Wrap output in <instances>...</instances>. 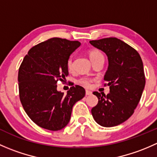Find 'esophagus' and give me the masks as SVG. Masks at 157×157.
Masks as SVG:
<instances>
[{
  "mask_svg": "<svg viewBox=\"0 0 157 157\" xmlns=\"http://www.w3.org/2000/svg\"><path fill=\"white\" fill-rule=\"evenodd\" d=\"M90 95H92V92L89 91V90H86V96H90Z\"/></svg>",
  "mask_w": 157,
  "mask_h": 157,
  "instance_id": "esophagus-1",
  "label": "esophagus"
}]
</instances>
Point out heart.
Wrapping results in <instances>:
<instances>
[{
  "label": "heart",
  "mask_w": 157,
  "mask_h": 157,
  "mask_svg": "<svg viewBox=\"0 0 157 157\" xmlns=\"http://www.w3.org/2000/svg\"><path fill=\"white\" fill-rule=\"evenodd\" d=\"M89 56H90V60L91 61H93V60H95L96 58H99V57H104L103 55H102V52L100 51L97 50V49H93V50H90L89 52ZM73 58H69L68 60L67 61V67L68 69V71H72L73 70ZM92 79L91 78H89V77H82L79 80V83H80L81 85H83L84 87L89 88L91 86L92 84Z\"/></svg>",
  "instance_id": "1"
}]
</instances>
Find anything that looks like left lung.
I'll return each instance as SVG.
<instances>
[{
	"label": "left lung",
	"mask_w": 157,
	"mask_h": 157,
	"mask_svg": "<svg viewBox=\"0 0 157 157\" xmlns=\"http://www.w3.org/2000/svg\"><path fill=\"white\" fill-rule=\"evenodd\" d=\"M90 43L108 57L104 80L110 89L106 96L93 92L99 102L92 109V115L99 125L114 127L128 120L139 103L146 82L143 62L135 49L117 38L93 40Z\"/></svg>",
	"instance_id": "obj_1"
}]
</instances>
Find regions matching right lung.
Here are the masks:
<instances>
[{
    "instance_id": "obj_1",
    "label": "right lung",
    "mask_w": 157,
    "mask_h": 157,
    "mask_svg": "<svg viewBox=\"0 0 157 157\" xmlns=\"http://www.w3.org/2000/svg\"><path fill=\"white\" fill-rule=\"evenodd\" d=\"M80 45L78 41L52 38L28 52L19 68L20 99L30 119L39 127L59 131L68 124L74 104L85 90L71 86L67 94L58 91L57 83L68 75L67 61Z\"/></svg>"
}]
</instances>
